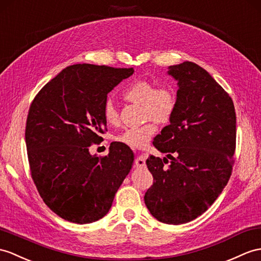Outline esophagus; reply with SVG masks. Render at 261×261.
Wrapping results in <instances>:
<instances>
[{"label":"esophagus","mask_w":261,"mask_h":261,"mask_svg":"<svg viewBox=\"0 0 261 261\" xmlns=\"http://www.w3.org/2000/svg\"><path fill=\"white\" fill-rule=\"evenodd\" d=\"M145 160H147V155L145 154L139 155L136 160V167H138V168L145 167Z\"/></svg>","instance_id":"1"}]
</instances>
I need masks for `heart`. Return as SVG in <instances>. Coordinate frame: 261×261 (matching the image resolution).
Here are the masks:
<instances>
[{
	"mask_svg": "<svg viewBox=\"0 0 261 261\" xmlns=\"http://www.w3.org/2000/svg\"><path fill=\"white\" fill-rule=\"evenodd\" d=\"M123 99L142 106L143 120L140 126L126 128L114 137V140L131 148H143L156 132V124L170 122L177 110V96L168 84L156 87L151 81L140 80L131 83L122 92ZM102 116L109 125H118L120 117L113 102L108 100L102 109Z\"/></svg>",
	"mask_w": 261,
	"mask_h": 261,
	"instance_id": "1",
	"label": "heart"
}]
</instances>
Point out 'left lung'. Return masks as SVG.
<instances>
[{"instance_id": "1", "label": "left lung", "mask_w": 261, "mask_h": 261, "mask_svg": "<svg viewBox=\"0 0 261 261\" xmlns=\"http://www.w3.org/2000/svg\"><path fill=\"white\" fill-rule=\"evenodd\" d=\"M178 81L177 110L153 145L171 159L150 155L153 185L144 202L155 219L181 225L201 216L228 184L236 150L232 99L196 63L169 66ZM174 153L175 157L172 156Z\"/></svg>"}]
</instances>
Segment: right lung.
Here are the masks:
<instances>
[{
  "label": "right lung",
  "mask_w": 261,
  "mask_h": 261,
  "mask_svg": "<svg viewBox=\"0 0 261 261\" xmlns=\"http://www.w3.org/2000/svg\"><path fill=\"white\" fill-rule=\"evenodd\" d=\"M133 68L74 64L42 88L30 107L25 142L33 182L44 203L62 219L91 223L105 217L131 170L133 152L112 142L105 156L91 155L103 141L107 96Z\"/></svg>",
  "instance_id": "add662e5"
}]
</instances>
